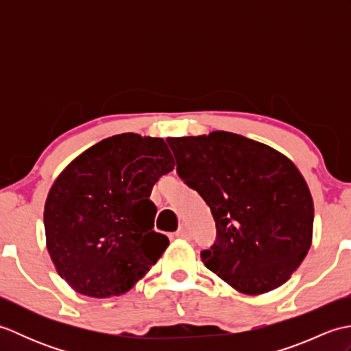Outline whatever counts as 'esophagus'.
<instances>
[{
	"instance_id": "obj_1",
	"label": "esophagus",
	"mask_w": 351,
	"mask_h": 351,
	"mask_svg": "<svg viewBox=\"0 0 351 351\" xmlns=\"http://www.w3.org/2000/svg\"><path fill=\"white\" fill-rule=\"evenodd\" d=\"M175 235H176L178 238H184V240H190V238H191V235H190V232H189V228L185 226V225H182L180 229H178Z\"/></svg>"
}]
</instances>
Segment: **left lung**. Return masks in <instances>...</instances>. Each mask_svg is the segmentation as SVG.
Segmentation results:
<instances>
[{"label": "left lung", "mask_w": 351, "mask_h": 351, "mask_svg": "<svg viewBox=\"0 0 351 351\" xmlns=\"http://www.w3.org/2000/svg\"><path fill=\"white\" fill-rule=\"evenodd\" d=\"M167 143L178 175L215 221V241L200 252L205 267L249 295L285 283L306 256L314 226V202L294 162L226 131Z\"/></svg>", "instance_id": "1"}]
</instances>
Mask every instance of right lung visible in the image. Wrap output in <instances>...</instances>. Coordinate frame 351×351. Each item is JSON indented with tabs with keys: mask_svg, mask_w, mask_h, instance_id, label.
Masks as SVG:
<instances>
[{
	"mask_svg": "<svg viewBox=\"0 0 351 351\" xmlns=\"http://www.w3.org/2000/svg\"><path fill=\"white\" fill-rule=\"evenodd\" d=\"M175 161L162 138L119 134L77 156L45 204L47 247L58 274L80 294L121 295L169 245L154 230L149 196Z\"/></svg>",
	"mask_w": 351,
	"mask_h": 351,
	"instance_id": "1",
	"label": "right lung"
}]
</instances>
